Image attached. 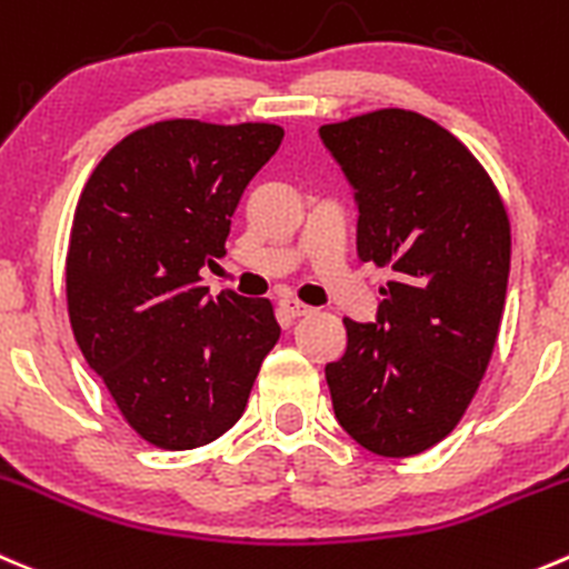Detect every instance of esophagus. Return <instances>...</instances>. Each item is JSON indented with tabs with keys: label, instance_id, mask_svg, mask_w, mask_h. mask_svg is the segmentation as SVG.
<instances>
[{
	"label": "esophagus",
	"instance_id": "34e87169",
	"mask_svg": "<svg viewBox=\"0 0 569 569\" xmlns=\"http://www.w3.org/2000/svg\"><path fill=\"white\" fill-rule=\"evenodd\" d=\"M280 308H283V313L289 319L311 317V313H313V308L306 306V302H300V300H280Z\"/></svg>",
	"mask_w": 569,
	"mask_h": 569
}]
</instances>
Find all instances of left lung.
<instances>
[{
    "label": "left lung",
    "instance_id": "8db88e82",
    "mask_svg": "<svg viewBox=\"0 0 569 569\" xmlns=\"http://www.w3.org/2000/svg\"><path fill=\"white\" fill-rule=\"evenodd\" d=\"M356 189L358 258L389 267L378 322L345 319L325 367L339 425L369 453L408 459L465 417L498 345L511 224L487 169L453 132L383 108L319 127Z\"/></svg>",
    "mask_w": 569,
    "mask_h": 569
}]
</instances>
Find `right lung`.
I'll use <instances>...</instances> for the list:
<instances>
[{"label": "right lung", "mask_w": 569, "mask_h": 569, "mask_svg": "<svg viewBox=\"0 0 569 569\" xmlns=\"http://www.w3.org/2000/svg\"><path fill=\"white\" fill-rule=\"evenodd\" d=\"M283 127L167 119L121 138L77 202L66 302L88 367L144 442L191 450L244 413L280 325L267 297H208L247 183Z\"/></svg>", "instance_id": "obj_1"}]
</instances>
